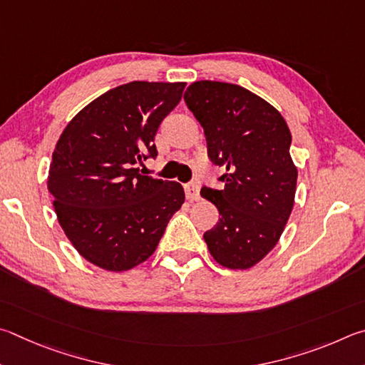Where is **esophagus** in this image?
Instances as JSON below:
<instances>
[{"mask_svg":"<svg viewBox=\"0 0 365 365\" xmlns=\"http://www.w3.org/2000/svg\"><path fill=\"white\" fill-rule=\"evenodd\" d=\"M184 190H186V197L189 202H194V200H199L200 199V194H199V184L197 182H189L184 186Z\"/></svg>","mask_w":365,"mask_h":365,"instance_id":"34e87169","label":"esophagus"}]
</instances>
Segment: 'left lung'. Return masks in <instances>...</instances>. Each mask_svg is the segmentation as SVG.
Returning <instances> with one entry per match:
<instances>
[{"instance_id": "obj_1", "label": "left lung", "mask_w": 365, "mask_h": 365, "mask_svg": "<svg viewBox=\"0 0 365 365\" xmlns=\"http://www.w3.org/2000/svg\"><path fill=\"white\" fill-rule=\"evenodd\" d=\"M184 101L203 128L210 160L226 171L222 189L200 190L221 215L203 239L216 263L248 269L276 247L295 203L292 133L276 107L232 83L195 81Z\"/></svg>"}]
</instances>
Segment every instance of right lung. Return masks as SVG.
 Here are the masks:
<instances>
[{
    "instance_id": "add662e5",
    "label": "right lung",
    "mask_w": 365,
    "mask_h": 365,
    "mask_svg": "<svg viewBox=\"0 0 365 365\" xmlns=\"http://www.w3.org/2000/svg\"><path fill=\"white\" fill-rule=\"evenodd\" d=\"M186 83L131 81L81 108L62 131L48 190L63 232L94 266L121 272L152 257L184 203L179 182L145 176L153 138Z\"/></svg>"
}]
</instances>
